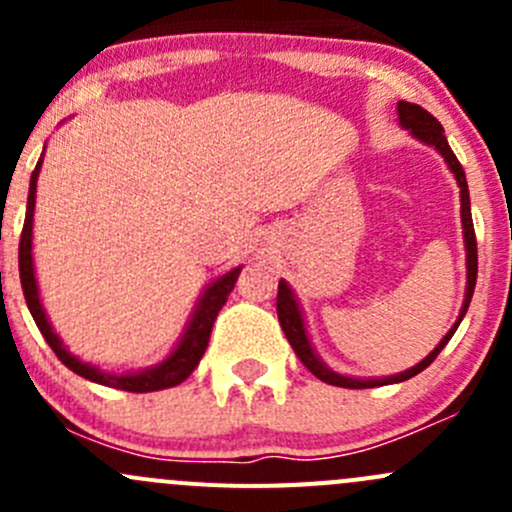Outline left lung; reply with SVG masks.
Masks as SVG:
<instances>
[{
  "label": "left lung",
  "instance_id": "1",
  "mask_svg": "<svg viewBox=\"0 0 512 512\" xmlns=\"http://www.w3.org/2000/svg\"><path fill=\"white\" fill-rule=\"evenodd\" d=\"M399 123L404 128H409L411 136L418 138V141H423L426 146L436 148V151L443 156V160L448 163L451 173L456 175V180H458V188H461L463 242H466V267H468L466 299H463V307H461V314H458L456 324L448 329L446 337L438 342V347L433 349L426 359L418 361L416 366H411V369L401 371V374H396V376H384V379H354V376H344V374H337V371H332L322 359H319L317 354H314L312 342H309V337H307V327H304V317H302V309H299L297 297H294V292L289 289L287 282L280 280V287H277V317H280L282 332H285L287 342L292 344L294 354L299 356V361H302V364L307 366V369L312 371L319 381H324V384H332V386H342V389H374V386L399 384V381H406V379H411V376L421 374V371L426 369V366H431L433 359L441 354V349L446 347L448 339L456 334L458 324L463 322V317H466V312H468L473 289H476L478 245H476V230H473V218H471V195H468V183H466V173H463V165L458 163L456 153H453L451 146H448L446 136H443V126L431 116V113L426 111V108L416 106V103H409V101H399Z\"/></svg>",
  "mask_w": 512,
  "mask_h": 512
}]
</instances>
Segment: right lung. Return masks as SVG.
I'll return each instance as SVG.
<instances>
[{"mask_svg": "<svg viewBox=\"0 0 512 512\" xmlns=\"http://www.w3.org/2000/svg\"><path fill=\"white\" fill-rule=\"evenodd\" d=\"M41 170V158L36 163L32 180H29V198H27V218H24L22 227V240H19V280H22L24 299H27V307L32 312L36 327L44 334L46 344L54 349V354L59 356L61 364L69 366L74 374L84 376V379L96 381L101 386H111V389L121 391H133V394H148V391H160L170 389V386H178L180 381L188 379L193 374L195 366L203 359L205 349H208L210 332H213V324L218 319V312L227 302V294L235 287L237 275H240L242 267L225 272L223 277H218L215 282H210L208 289L203 292V297L195 304V312L190 317L188 327H185L183 337H180L178 347L170 352V356L160 364L151 366V369L133 371V374H113V371H101L98 366L86 364L79 356H74L69 349L64 347L56 332L51 329L49 319H46L44 307H41L39 299V287H36L34 277V260H32V227H34V203H36V178H39Z\"/></svg>", "mask_w": 512, "mask_h": 512, "instance_id": "right-lung-1", "label": "right lung"}]
</instances>
